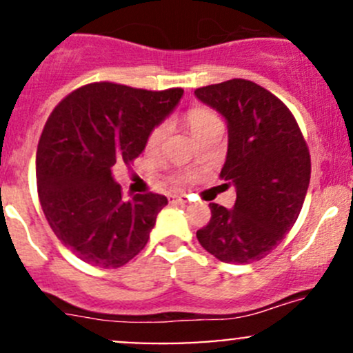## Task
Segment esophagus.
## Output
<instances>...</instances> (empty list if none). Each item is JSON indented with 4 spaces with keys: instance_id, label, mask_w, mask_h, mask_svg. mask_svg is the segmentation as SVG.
I'll return each instance as SVG.
<instances>
[{
    "instance_id": "obj_1",
    "label": "esophagus",
    "mask_w": 353,
    "mask_h": 353,
    "mask_svg": "<svg viewBox=\"0 0 353 353\" xmlns=\"http://www.w3.org/2000/svg\"><path fill=\"white\" fill-rule=\"evenodd\" d=\"M169 199L172 203H186L188 196H186V194H170Z\"/></svg>"
}]
</instances>
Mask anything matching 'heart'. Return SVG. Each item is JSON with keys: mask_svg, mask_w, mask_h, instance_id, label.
<instances>
[{"mask_svg": "<svg viewBox=\"0 0 353 353\" xmlns=\"http://www.w3.org/2000/svg\"><path fill=\"white\" fill-rule=\"evenodd\" d=\"M186 124L188 128H190L191 133L194 134V138H199L208 130L222 124V121H220V117L216 116L213 110L206 108H193L188 110ZM167 131H169V128H167L165 123L157 124L147 137V143H145L147 152H150V154H157V152L162 148L163 141H165V137H167ZM190 177H191L190 174H176V176H172V181L176 184H184L190 181Z\"/></svg>", "mask_w": 353, "mask_h": 353, "instance_id": "heart-1", "label": "heart"}]
</instances>
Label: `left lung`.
<instances>
[{
    "mask_svg": "<svg viewBox=\"0 0 353 353\" xmlns=\"http://www.w3.org/2000/svg\"><path fill=\"white\" fill-rule=\"evenodd\" d=\"M194 95L227 121L229 148L220 177L236 186L234 208L210 203L199 244L223 263L258 261L294 227L311 179V155L297 121L279 97L243 78Z\"/></svg>",
    "mask_w": 353,
    "mask_h": 353,
    "instance_id": "8db88e82",
    "label": "left lung"
}]
</instances>
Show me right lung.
Here are the masks:
<instances>
[{"mask_svg":"<svg viewBox=\"0 0 353 353\" xmlns=\"http://www.w3.org/2000/svg\"><path fill=\"white\" fill-rule=\"evenodd\" d=\"M97 81L66 95L49 116L35 157L42 212L59 241L85 263L119 268L145 248L162 194L124 198L116 162H131L183 97Z\"/></svg>","mask_w":353,"mask_h":353,"instance_id":"right-lung-1","label":"right lung"}]
</instances>
